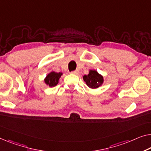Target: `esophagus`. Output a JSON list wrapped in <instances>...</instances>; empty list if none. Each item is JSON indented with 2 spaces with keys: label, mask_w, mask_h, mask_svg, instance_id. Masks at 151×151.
Returning a JSON list of instances; mask_svg holds the SVG:
<instances>
[{
  "label": "esophagus",
  "mask_w": 151,
  "mask_h": 151,
  "mask_svg": "<svg viewBox=\"0 0 151 151\" xmlns=\"http://www.w3.org/2000/svg\"><path fill=\"white\" fill-rule=\"evenodd\" d=\"M79 73V71L78 70H74V71H72L71 73L72 74H74V75H77Z\"/></svg>",
  "instance_id": "esophagus-1"
}]
</instances>
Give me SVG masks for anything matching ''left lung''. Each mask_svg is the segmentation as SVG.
<instances>
[{"instance_id": "1", "label": "left lung", "mask_w": 151, "mask_h": 151, "mask_svg": "<svg viewBox=\"0 0 151 151\" xmlns=\"http://www.w3.org/2000/svg\"><path fill=\"white\" fill-rule=\"evenodd\" d=\"M83 80L90 88L96 89L102 84L103 76L96 70H90L87 75L83 76Z\"/></svg>"}]
</instances>
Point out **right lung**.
<instances>
[{"label":"right lung","mask_w":151,"mask_h":151,"mask_svg":"<svg viewBox=\"0 0 151 151\" xmlns=\"http://www.w3.org/2000/svg\"><path fill=\"white\" fill-rule=\"evenodd\" d=\"M62 75V73H55V72H51L49 73L45 79L46 84L49 85V87H54L58 83L60 78L61 77Z\"/></svg>","instance_id":"add662e5"}]
</instances>
